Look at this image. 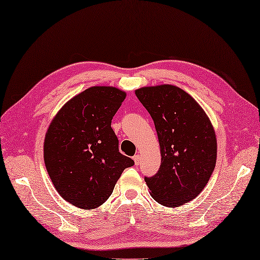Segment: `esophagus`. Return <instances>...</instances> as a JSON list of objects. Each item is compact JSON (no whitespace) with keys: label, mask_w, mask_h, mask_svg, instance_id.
<instances>
[{"label":"esophagus","mask_w":260,"mask_h":260,"mask_svg":"<svg viewBox=\"0 0 260 260\" xmlns=\"http://www.w3.org/2000/svg\"><path fill=\"white\" fill-rule=\"evenodd\" d=\"M140 160H141L140 155H135V156H134V161H135V164H136L137 166L140 164Z\"/></svg>","instance_id":"esophagus-1"}]
</instances>
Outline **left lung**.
I'll list each match as a JSON object with an SVG mask.
<instances>
[{"instance_id":"1","label":"left lung","mask_w":260,"mask_h":260,"mask_svg":"<svg viewBox=\"0 0 260 260\" xmlns=\"http://www.w3.org/2000/svg\"><path fill=\"white\" fill-rule=\"evenodd\" d=\"M135 93L153 120L160 147V168L145 177L146 184L156 202L177 208L197 198L214 171V128L202 107L177 86H145Z\"/></svg>"}]
</instances>
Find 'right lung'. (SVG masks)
<instances>
[{"instance_id":"obj_1","label":"right lung","mask_w":260,"mask_h":260,"mask_svg":"<svg viewBox=\"0 0 260 260\" xmlns=\"http://www.w3.org/2000/svg\"><path fill=\"white\" fill-rule=\"evenodd\" d=\"M125 96L113 86L89 87L63 104L47 129V172L60 197L79 209L102 205L122 172L135 164L119 152L111 128Z\"/></svg>"}]
</instances>
